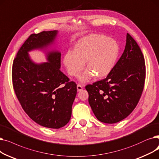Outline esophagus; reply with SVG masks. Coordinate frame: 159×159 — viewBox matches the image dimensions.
Here are the masks:
<instances>
[{
	"instance_id": "1",
	"label": "esophagus",
	"mask_w": 159,
	"mask_h": 159,
	"mask_svg": "<svg viewBox=\"0 0 159 159\" xmlns=\"http://www.w3.org/2000/svg\"><path fill=\"white\" fill-rule=\"evenodd\" d=\"M77 90H78V91H81V90H83V87L81 85L78 84L77 85Z\"/></svg>"
}]
</instances>
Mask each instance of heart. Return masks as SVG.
Masks as SVG:
<instances>
[{
	"instance_id": "obj_1",
	"label": "heart",
	"mask_w": 159,
	"mask_h": 159,
	"mask_svg": "<svg viewBox=\"0 0 159 159\" xmlns=\"http://www.w3.org/2000/svg\"><path fill=\"white\" fill-rule=\"evenodd\" d=\"M120 52L118 43L103 35H90L81 39L74 50H69L64 56L63 63L67 72L72 77H80L85 84L95 75L98 78L107 75L114 68Z\"/></svg>"
}]
</instances>
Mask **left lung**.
Listing matches in <instances>:
<instances>
[{"instance_id":"1","label":"left lung","mask_w":159,"mask_h":159,"mask_svg":"<svg viewBox=\"0 0 159 159\" xmlns=\"http://www.w3.org/2000/svg\"><path fill=\"white\" fill-rule=\"evenodd\" d=\"M145 78L144 57L137 43L127 34L125 50L107 78L85 87L96 118L115 124L129 116L139 102Z\"/></svg>"}]
</instances>
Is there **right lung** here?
I'll use <instances>...</instances> for the list:
<instances>
[{
	"instance_id": "right-lung-1",
	"label": "right lung",
	"mask_w": 159,
	"mask_h": 159,
	"mask_svg": "<svg viewBox=\"0 0 159 159\" xmlns=\"http://www.w3.org/2000/svg\"><path fill=\"white\" fill-rule=\"evenodd\" d=\"M57 30L43 31L29 36L13 60L12 81L21 106L35 122L45 127L59 129L71 117L77 85L61 70V53H47L48 62L35 63L28 52L45 49L53 44Z\"/></svg>"
}]
</instances>
